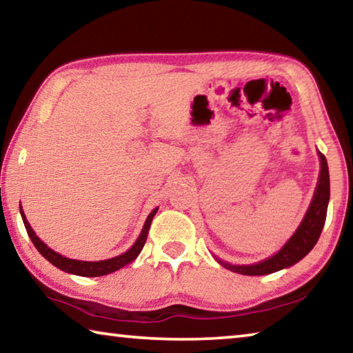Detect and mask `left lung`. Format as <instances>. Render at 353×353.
I'll list each match as a JSON object with an SVG mask.
<instances>
[{"label": "left lung", "mask_w": 353, "mask_h": 353, "mask_svg": "<svg viewBox=\"0 0 353 353\" xmlns=\"http://www.w3.org/2000/svg\"><path fill=\"white\" fill-rule=\"evenodd\" d=\"M318 155L321 160V172L312 204H310L301 225L297 227L294 235L285 243V246L270 259L254 263V265H230V263L216 259L219 265L234 272L243 274V276H266V274L277 272L296 265L314 248L321 236L322 227L325 224L327 205L330 199V176H328L327 159L319 151Z\"/></svg>", "instance_id": "left-lung-1"}]
</instances>
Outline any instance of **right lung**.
<instances>
[{
	"label": "right lung",
	"instance_id": "1",
	"mask_svg": "<svg viewBox=\"0 0 353 353\" xmlns=\"http://www.w3.org/2000/svg\"><path fill=\"white\" fill-rule=\"evenodd\" d=\"M159 208H154V210L149 213V216L146 218V223L143 225L141 229V234L140 236L137 238V241L132 248L126 252L118 255V256H113V259L109 260H101V261H82V260H73V259H67V256L61 255L56 250H52L51 248H48L46 244L40 240V238L35 235V232L32 230V227L29 225L28 219L25 216V212H23V208L20 207V213H21V218H23V223H25L26 227V232L29 238H31V241L34 243L35 249L39 250V252L45 256V259L51 263V265H54L59 270H62L65 272H70V274H74V276H81V277H99V276H107V274H112L118 270H121L126 265H129L130 261H134L139 254L141 252L143 246H145L146 243V236H148V232H149V227H151L152 223V218L154 214L157 213Z\"/></svg>",
	"mask_w": 353,
	"mask_h": 353
}]
</instances>
